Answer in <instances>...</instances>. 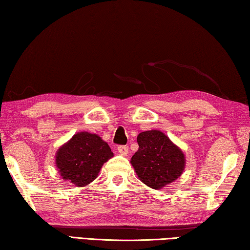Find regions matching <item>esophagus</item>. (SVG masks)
Listing matches in <instances>:
<instances>
[{
	"instance_id": "obj_1",
	"label": "esophagus",
	"mask_w": 250,
	"mask_h": 250,
	"mask_svg": "<svg viewBox=\"0 0 250 250\" xmlns=\"http://www.w3.org/2000/svg\"><path fill=\"white\" fill-rule=\"evenodd\" d=\"M118 153H120L121 155H123V156H127L128 153H129L128 146H126V145L118 146Z\"/></svg>"
}]
</instances>
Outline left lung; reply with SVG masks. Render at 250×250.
<instances>
[{
    "label": "left lung",
    "mask_w": 250,
    "mask_h": 250,
    "mask_svg": "<svg viewBox=\"0 0 250 250\" xmlns=\"http://www.w3.org/2000/svg\"><path fill=\"white\" fill-rule=\"evenodd\" d=\"M138 150L130 163L141 181L153 189L175 182L185 168V155L161 130H146L137 136Z\"/></svg>",
    "instance_id": "obj_1"
}]
</instances>
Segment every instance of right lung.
<instances>
[{"label":"right lung","mask_w":250,"mask_h":250,"mask_svg":"<svg viewBox=\"0 0 250 250\" xmlns=\"http://www.w3.org/2000/svg\"><path fill=\"white\" fill-rule=\"evenodd\" d=\"M110 157V147L98 135L80 132L60 147L55 164L63 179L84 187L97 177L102 166Z\"/></svg>","instance_id":"right-lung-1"}]
</instances>
